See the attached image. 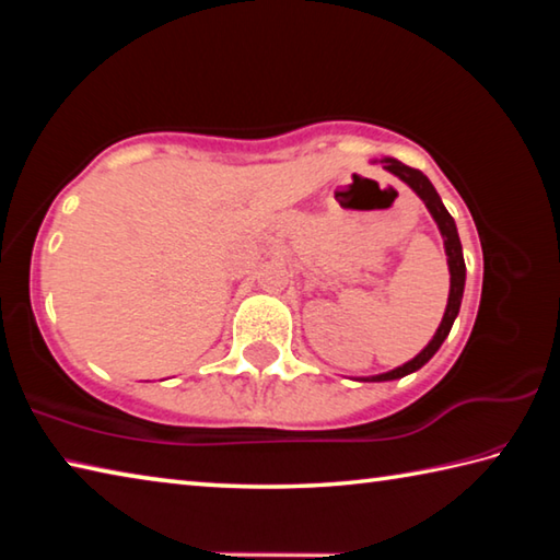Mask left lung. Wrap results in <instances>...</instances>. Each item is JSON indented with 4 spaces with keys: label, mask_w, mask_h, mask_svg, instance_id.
Here are the masks:
<instances>
[{
    "label": "left lung",
    "mask_w": 560,
    "mask_h": 560,
    "mask_svg": "<svg viewBox=\"0 0 560 560\" xmlns=\"http://www.w3.org/2000/svg\"><path fill=\"white\" fill-rule=\"evenodd\" d=\"M383 167L387 173H393L402 179L405 185H410L417 197L424 202L428 207L430 214L434 217V222H438L440 232H442V240H444V252H447V264H450V299H447V308H444V316H442V324L438 328V334L432 336V340L428 346H424L422 353H417L412 360H407L405 365L395 368L390 373H383V375H373V377H363V381H375V383H383V381H397V377H405L415 371H420V368L428 363V360L438 353L440 346L444 343V338L450 336L454 318L459 314V306H462V293H464V279H467V267H464V257H462V242H459V234H457V224H454L452 214L447 212V207L442 205L438 189L432 187V183L428 177H424L420 170L415 167H407L402 165L400 160L395 158H385L383 160Z\"/></svg>",
    "instance_id": "obj_1"
}]
</instances>
